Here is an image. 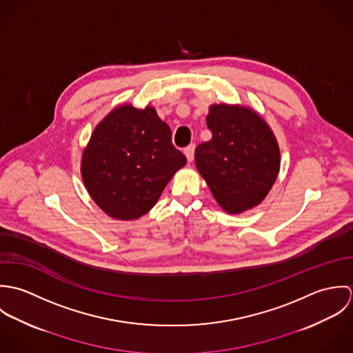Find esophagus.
I'll return each instance as SVG.
<instances>
[{"label": "esophagus", "instance_id": "obj_1", "mask_svg": "<svg viewBox=\"0 0 353 353\" xmlns=\"http://www.w3.org/2000/svg\"><path fill=\"white\" fill-rule=\"evenodd\" d=\"M194 150H196V145L194 144H192V145H189L188 148H185V156L188 157V161L189 163H192L193 161V159H194Z\"/></svg>", "mask_w": 353, "mask_h": 353}]
</instances>
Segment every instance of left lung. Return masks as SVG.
Segmentation results:
<instances>
[{
  "instance_id": "obj_1",
  "label": "left lung",
  "mask_w": 353,
  "mask_h": 353,
  "mask_svg": "<svg viewBox=\"0 0 353 353\" xmlns=\"http://www.w3.org/2000/svg\"><path fill=\"white\" fill-rule=\"evenodd\" d=\"M212 139L194 153L196 167L214 200L230 214L258 206L280 171V147L266 121L243 104L209 105Z\"/></svg>"
}]
</instances>
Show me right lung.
Returning <instances> with one entry per match:
<instances>
[{"label": "right lung", "mask_w": 353, "mask_h": 353, "mask_svg": "<svg viewBox=\"0 0 353 353\" xmlns=\"http://www.w3.org/2000/svg\"><path fill=\"white\" fill-rule=\"evenodd\" d=\"M186 161L154 107L123 103L94 129L80 171L88 194L107 216L137 220L156 205Z\"/></svg>", "instance_id": "add662e5"}]
</instances>
